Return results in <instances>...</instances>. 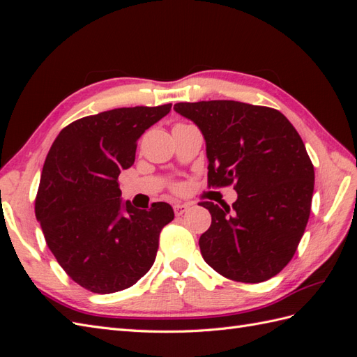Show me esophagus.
Returning <instances> with one entry per match:
<instances>
[{
    "label": "esophagus",
    "mask_w": 357,
    "mask_h": 357,
    "mask_svg": "<svg viewBox=\"0 0 357 357\" xmlns=\"http://www.w3.org/2000/svg\"><path fill=\"white\" fill-rule=\"evenodd\" d=\"M172 208H174V213H176L177 218H180V215H181L183 213L188 211L189 205H188V204H180V202H177V204L172 205Z\"/></svg>",
    "instance_id": "esophagus-1"
}]
</instances>
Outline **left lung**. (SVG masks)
Returning <instances> with one entry per match:
<instances>
[{"instance_id": "obj_1", "label": "left lung", "mask_w": 357, "mask_h": 357, "mask_svg": "<svg viewBox=\"0 0 357 357\" xmlns=\"http://www.w3.org/2000/svg\"><path fill=\"white\" fill-rule=\"evenodd\" d=\"M174 110L205 138L208 188L231 186L232 207L204 201L211 225L199 238L204 261L220 275L261 283L294 257L314 190V167L284 114L238 101L177 102Z\"/></svg>"}]
</instances>
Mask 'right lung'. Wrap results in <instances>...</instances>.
Returning a JSON list of instances; mask_svg holds the SVG:
<instances>
[{
    "instance_id": "obj_1",
    "label": "right lung",
    "mask_w": 357,
    "mask_h": 357,
    "mask_svg": "<svg viewBox=\"0 0 357 357\" xmlns=\"http://www.w3.org/2000/svg\"><path fill=\"white\" fill-rule=\"evenodd\" d=\"M171 110L123 107L79 119L53 142L36 198L47 247L71 280L93 294L131 287L152 268L167 202H122L117 177L132 167L138 138Z\"/></svg>"
}]
</instances>
